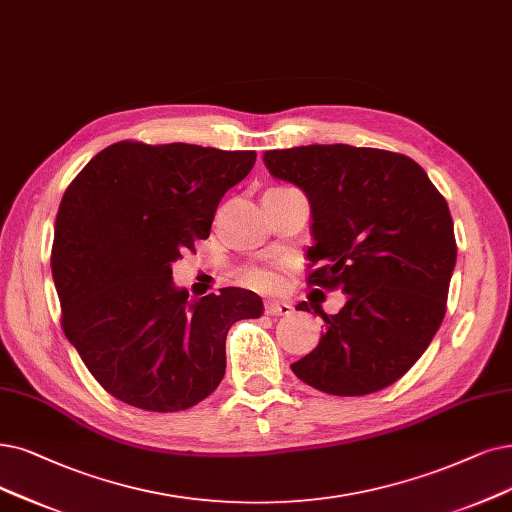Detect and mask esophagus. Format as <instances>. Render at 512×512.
Segmentation results:
<instances>
[{
  "label": "esophagus",
  "mask_w": 512,
  "mask_h": 512,
  "mask_svg": "<svg viewBox=\"0 0 512 512\" xmlns=\"http://www.w3.org/2000/svg\"><path fill=\"white\" fill-rule=\"evenodd\" d=\"M294 306L290 302H281V300H267L264 302V313L267 315H292Z\"/></svg>",
  "instance_id": "esophagus-1"
}]
</instances>
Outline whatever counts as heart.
<instances>
[{"label": "heart", "mask_w": 512, "mask_h": 512, "mask_svg": "<svg viewBox=\"0 0 512 512\" xmlns=\"http://www.w3.org/2000/svg\"><path fill=\"white\" fill-rule=\"evenodd\" d=\"M243 281L256 290H273L277 285V273L269 267H250L243 271Z\"/></svg>", "instance_id": "b5f03b06"}]
</instances>
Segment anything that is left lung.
Masks as SVG:
<instances>
[{
	"label": "left lung",
	"mask_w": 512,
	"mask_h": 512,
	"mask_svg": "<svg viewBox=\"0 0 512 512\" xmlns=\"http://www.w3.org/2000/svg\"><path fill=\"white\" fill-rule=\"evenodd\" d=\"M264 163L309 197L306 281L346 294L336 315L321 313L325 334L292 372L327 395L382 391L422 357L445 315L458 252L445 197L393 151L309 145L267 151Z\"/></svg>",
	"instance_id": "1"
}]
</instances>
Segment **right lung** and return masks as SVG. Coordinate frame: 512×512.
Listing matches in <instances>:
<instances>
[{"label": "right lung", "mask_w": 512, "mask_h": 512, "mask_svg": "<svg viewBox=\"0 0 512 512\" xmlns=\"http://www.w3.org/2000/svg\"><path fill=\"white\" fill-rule=\"evenodd\" d=\"M254 161V151L121 140L67 187L50 258L60 323L115 399L147 412L189 410L224 376L229 327L262 315L250 290L189 302L172 281V264L210 237L222 195Z\"/></svg>", "instance_id": "obj_1"}]
</instances>
